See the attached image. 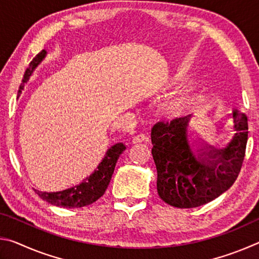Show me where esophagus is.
Segmentation results:
<instances>
[{
  "mask_svg": "<svg viewBox=\"0 0 259 259\" xmlns=\"http://www.w3.org/2000/svg\"><path fill=\"white\" fill-rule=\"evenodd\" d=\"M148 142V138L146 137L144 134H139V135H136L135 137L133 138V143L134 144H138V143H147Z\"/></svg>",
  "mask_w": 259,
  "mask_h": 259,
  "instance_id": "1",
  "label": "esophagus"
}]
</instances>
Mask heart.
Wrapping results in <instances>:
<instances>
[{
    "mask_svg": "<svg viewBox=\"0 0 259 259\" xmlns=\"http://www.w3.org/2000/svg\"><path fill=\"white\" fill-rule=\"evenodd\" d=\"M179 107H181V103H176V104H174L172 106H171V112H177L178 109H179Z\"/></svg>",
    "mask_w": 259,
    "mask_h": 259,
    "instance_id": "1",
    "label": "heart"
}]
</instances>
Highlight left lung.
Instances as JSON below:
<instances>
[{
  "label": "left lung",
  "instance_id": "left-lung-1",
  "mask_svg": "<svg viewBox=\"0 0 259 259\" xmlns=\"http://www.w3.org/2000/svg\"><path fill=\"white\" fill-rule=\"evenodd\" d=\"M190 119L187 115L157 122L151 134L157 193L176 208L199 207L229 190L239 176L247 146V115L234 111L236 134L229 145L223 150L207 145L195 156L187 139Z\"/></svg>",
  "mask_w": 259,
  "mask_h": 259
}]
</instances>
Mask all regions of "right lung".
Here are the masks:
<instances>
[{
	"label": "right lung",
	"mask_w": 259,
	"mask_h": 259,
	"mask_svg": "<svg viewBox=\"0 0 259 259\" xmlns=\"http://www.w3.org/2000/svg\"><path fill=\"white\" fill-rule=\"evenodd\" d=\"M46 56L47 51L42 50L40 54H37L34 57L33 60L30 61L28 68L26 69L24 74L23 81H21V84L18 90V95L21 94V91L24 90V85L29 80V77L35 71V68L46 58ZM124 150L125 145H123L122 143H117L111 148H108L106 155H105L103 161L98 165V169L95 170V172L90 175V177L85 178L84 182L81 183L80 185H76L61 192L48 193L35 190V193L41 199L51 204L57 205V207L81 208L94 203L104 195L109 182H111L116 162L119 160L120 155L124 152Z\"/></svg>",
	"instance_id": "1"
}]
</instances>
